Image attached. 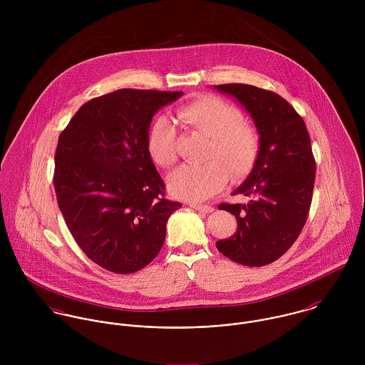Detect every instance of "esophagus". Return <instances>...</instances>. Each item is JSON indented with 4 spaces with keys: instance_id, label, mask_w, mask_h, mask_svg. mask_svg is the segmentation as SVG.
Masks as SVG:
<instances>
[{
    "instance_id": "esophagus-1",
    "label": "esophagus",
    "mask_w": 365,
    "mask_h": 365,
    "mask_svg": "<svg viewBox=\"0 0 365 365\" xmlns=\"http://www.w3.org/2000/svg\"><path fill=\"white\" fill-rule=\"evenodd\" d=\"M190 207H191V208L197 209V210H200V212H202V213H210V212H213V208H212V207H209V205L190 204Z\"/></svg>"
}]
</instances>
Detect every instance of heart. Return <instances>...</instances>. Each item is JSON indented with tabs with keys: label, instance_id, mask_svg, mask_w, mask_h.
<instances>
[{
	"label": "heart",
	"instance_id": "obj_1",
	"mask_svg": "<svg viewBox=\"0 0 365 365\" xmlns=\"http://www.w3.org/2000/svg\"><path fill=\"white\" fill-rule=\"evenodd\" d=\"M177 119L190 130L209 138L201 165H181L167 185L178 200L201 202L219 192L227 181L245 178L255 167L261 149L259 130L243 120L242 112L222 98L205 96L177 110ZM148 149L160 167L177 161V130L165 118H158L148 136Z\"/></svg>",
	"mask_w": 365,
	"mask_h": 365
}]
</instances>
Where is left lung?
I'll return each mask as SVG.
<instances>
[{"instance_id": "8db88e82", "label": "left lung", "mask_w": 365, "mask_h": 365, "mask_svg": "<svg viewBox=\"0 0 365 365\" xmlns=\"http://www.w3.org/2000/svg\"><path fill=\"white\" fill-rule=\"evenodd\" d=\"M215 88L245 106L261 138L252 173L233 192L249 201L219 205L236 216L237 230L216 247L235 262L262 267L294 245L307 222L316 170L311 138L301 115L278 94L249 84Z\"/></svg>"}]
</instances>
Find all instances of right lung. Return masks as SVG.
<instances>
[{
  "label": "right lung",
  "mask_w": 365,
  "mask_h": 365,
  "mask_svg": "<svg viewBox=\"0 0 365 365\" xmlns=\"http://www.w3.org/2000/svg\"><path fill=\"white\" fill-rule=\"evenodd\" d=\"M181 91L123 88L83 105L60 133L53 184L58 208L90 260L132 274L156 259L170 215L148 149L152 118Z\"/></svg>",
  "instance_id": "obj_1"
}]
</instances>
